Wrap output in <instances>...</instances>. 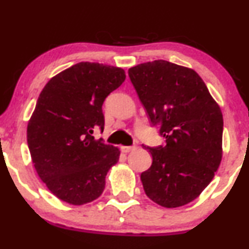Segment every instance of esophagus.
Returning a JSON list of instances; mask_svg holds the SVG:
<instances>
[{
  "label": "esophagus",
  "mask_w": 249,
  "mask_h": 249,
  "mask_svg": "<svg viewBox=\"0 0 249 249\" xmlns=\"http://www.w3.org/2000/svg\"><path fill=\"white\" fill-rule=\"evenodd\" d=\"M133 148H134V146H122L121 150H122V152L127 153V152H130V151H132Z\"/></svg>",
  "instance_id": "1"
}]
</instances>
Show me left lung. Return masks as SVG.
<instances>
[{
	"label": "left lung",
	"instance_id": "8db88e82",
	"mask_svg": "<svg viewBox=\"0 0 249 249\" xmlns=\"http://www.w3.org/2000/svg\"><path fill=\"white\" fill-rule=\"evenodd\" d=\"M128 77L152 126L166 144L145 146L152 165L141 174L145 193L160 206L186 205L212 181L222 157L219 105L196 71L174 63H142Z\"/></svg>",
	"mask_w": 249,
	"mask_h": 249
}]
</instances>
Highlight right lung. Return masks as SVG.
Here are the masks:
<instances>
[{"instance_id": "1", "label": "right lung", "mask_w": 249, "mask_h": 249, "mask_svg": "<svg viewBox=\"0 0 249 249\" xmlns=\"http://www.w3.org/2000/svg\"><path fill=\"white\" fill-rule=\"evenodd\" d=\"M121 68L81 62L47 83L28 123V146L42 181L58 199L98 198L119 150L92 136L104 128L103 103L125 81Z\"/></svg>"}]
</instances>
